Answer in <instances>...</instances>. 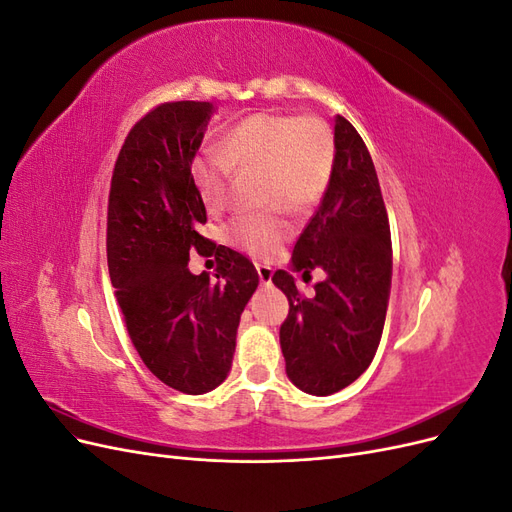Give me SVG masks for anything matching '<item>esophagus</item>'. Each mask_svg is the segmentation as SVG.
I'll return each instance as SVG.
<instances>
[{
  "label": "esophagus",
  "instance_id": "34e87169",
  "mask_svg": "<svg viewBox=\"0 0 512 512\" xmlns=\"http://www.w3.org/2000/svg\"><path fill=\"white\" fill-rule=\"evenodd\" d=\"M258 271V280L262 286H269L271 284V277H273V269L267 265H256Z\"/></svg>",
  "mask_w": 512,
  "mask_h": 512
}]
</instances>
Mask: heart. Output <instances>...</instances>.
Returning a JSON list of instances; mask_svg holds the SVG:
<instances>
[{"mask_svg":"<svg viewBox=\"0 0 512 512\" xmlns=\"http://www.w3.org/2000/svg\"><path fill=\"white\" fill-rule=\"evenodd\" d=\"M335 136L318 115L262 111L237 121L224 138L222 153L205 151L192 173L203 203L220 211L228 200L232 170H260L262 203L297 211L316 205L335 170ZM284 209L265 215H239L226 228V241L254 258H271L290 237Z\"/></svg>","mask_w":512,"mask_h":512,"instance_id":"b5f03b06","label":"heart"}]
</instances>
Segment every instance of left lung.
I'll return each mask as SVG.
<instances>
[{
	"label": "left lung",
	"mask_w": 512,
	"mask_h": 512,
	"mask_svg": "<svg viewBox=\"0 0 512 512\" xmlns=\"http://www.w3.org/2000/svg\"><path fill=\"white\" fill-rule=\"evenodd\" d=\"M335 170L314 218L292 250V271L320 267L316 297L299 294L288 271L273 284L290 303L280 329L286 374L301 391L327 397L346 389L374 361L391 294L389 215L361 134L335 117Z\"/></svg>",
	"instance_id": "left-lung-1"
}]
</instances>
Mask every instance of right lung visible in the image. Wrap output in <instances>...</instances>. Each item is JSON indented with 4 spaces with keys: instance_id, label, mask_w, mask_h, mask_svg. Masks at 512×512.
<instances>
[{
    "instance_id": "right-lung-1",
    "label": "right lung",
    "mask_w": 512,
    "mask_h": 512,
    "mask_svg": "<svg viewBox=\"0 0 512 512\" xmlns=\"http://www.w3.org/2000/svg\"><path fill=\"white\" fill-rule=\"evenodd\" d=\"M213 111L211 102H166L136 121L108 194V273L130 339L153 376L188 395L226 380L258 288L250 260L198 232L207 211L192 162ZM194 251L216 256L218 283L189 273Z\"/></svg>"
}]
</instances>
